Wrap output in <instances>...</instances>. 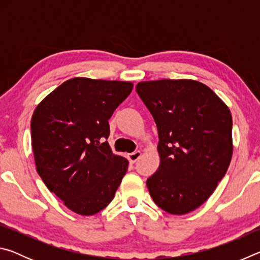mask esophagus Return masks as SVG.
<instances>
[{"instance_id": "34e87169", "label": "esophagus", "mask_w": 260, "mask_h": 260, "mask_svg": "<svg viewBox=\"0 0 260 260\" xmlns=\"http://www.w3.org/2000/svg\"><path fill=\"white\" fill-rule=\"evenodd\" d=\"M141 155H142V153H141V151H135L133 153H128V155H127V158H128V160L131 162H133V164H134V162H136V161L140 159Z\"/></svg>"}]
</instances>
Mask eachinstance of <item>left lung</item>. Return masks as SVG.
Returning <instances> with one entry per match:
<instances>
[{
    "label": "left lung",
    "instance_id": "obj_1",
    "mask_svg": "<svg viewBox=\"0 0 260 260\" xmlns=\"http://www.w3.org/2000/svg\"><path fill=\"white\" fill-rule=\"evenodd\" d=\"M141 100L158 129L160 164L147 180L155 203L171 214L196 210L212 195L233 155L230 109L204 83L142 81Z\"/></svg>",
    "mask_w": 260,
    "mask_h": 260
}]
</instances>
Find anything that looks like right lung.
<instances>
[{
  "label": "right lung",
  "mask_w": 260,
  "mask_h": 260,
  "mask_svg": "<svg viewBox=\"0 0 260 260\" xmlns=\"http://www.w3.org/2000/svg\"><path fill=\"white\" fill-rule=\"evenodd\" d=\"M133 89L128 81L73 78L43 99L30 120L37 171L64 205L93 215L110 204L128 160L112 153L109 119Z\"/></svg>",
  "instance_id": "obj_1"
}]
</instances>
